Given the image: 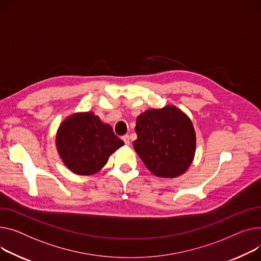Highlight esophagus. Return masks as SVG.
<instances>
[{
    "mask_svg": "<svg viewBox=\"0 0 261 261\" xmlns=\"http://www.w3.org/2000/svg\"><path fill=\"white\" fill-rule=\"evenodd\" d=\"M123 141L125 142V144L127 146H129L130 145V137H129V135H124L123 136Z\"/></svg>",
    "mask_w": 261,
    "mask_h": 261,
    "instance_id": "obj_1",
    "label": "esophagus"
}]
</instances>
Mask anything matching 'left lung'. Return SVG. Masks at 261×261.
<instances>
[{"instance_id":"1","label":"left lung","mask_w":261,"mask_h":261,"mask_svg":"<svg viewBox=\"0 0 261 261\" xmlns=\"http://www.w3.org/2000/svg\"><path fill=\"white\" fill-rule=\"evenodd\" d=\"M133 147L151 173L174 178L189 169L196 150V134L189 116L173 105L149 109L136 118Z\"/></svg>"}]
</instances>
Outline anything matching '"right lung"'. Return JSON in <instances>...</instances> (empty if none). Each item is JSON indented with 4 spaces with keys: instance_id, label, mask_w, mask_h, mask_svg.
<instances>
[{
    "instance_id": "1",
    "label": "right lung",
    "mask_w": 261,
    "mask_h": 261,
    "mask_svg": "<svg viewBox=\"0 0 261 261\" xmlns=\"http://www.w3.org/2000/svg\"><path fill=\"white\" fill-rule=\"evenodd\" d=\"M124 145L112 127L90 111L66 117L56 137L64 165L77 175L95 174L107 164L110 155Z\"/></svg>"
}]
</instances>
